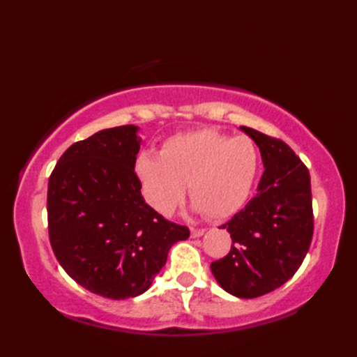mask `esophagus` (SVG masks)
Wrapping results in <instances>:
<instances>
[{"label": "esophagus", "instance_id": "obj_1", "mask_svg": "<svg viewBox=\"0 0 357 357\" xmlns=\"http://www.w3.org/2000/svg\"><path fill=\"white\" fill-rule=\"evenodd\" d=\"M190 233H192V238H201L202 234L206 233V230H204V229H195V227H192Z\"/></svg>", "mask_w": 357, "mask_h": 357}]
</instances>
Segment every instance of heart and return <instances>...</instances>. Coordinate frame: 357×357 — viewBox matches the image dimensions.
Instances as JSON below:
<instances>
[{"instance_id": "b5f03b06", "label": "heart", "mask_w": 357, "mask_h": 357, "mask_svg": "<svg viewBox=\"0 0 357 357\" xmlns=\"http://www.w3.org/2000/svg\"><path fill=\"white\" fill-rule=\"evenodd\" d=\"M259 170V153L248 136L230 138L211 128L170 136L159 156L142 151L135 162L142 192L158 213L172 215L188 183L193 208L224 219L244 206Z\"/></svg>"}]
</instances>
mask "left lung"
<instances>
[{
	"instance_id": "1",
	"label": "left lung",
	"mask_w": 357,
	"mask_h": 357,
	"mask_svg": "<svg viewBox=\"0 0 357 357\" xmlns=\"http://www.w3.org/2000/svg\"><path fill=\"white\" fill-rule=\"evenodd\" d=\"M259 147L264 174L257 193L221 229L230 233V253L211 262L218 284L236 298H259L290 279L313 238L310 173L284 141L241 127Z\"/></svg>"
}]
</instances>
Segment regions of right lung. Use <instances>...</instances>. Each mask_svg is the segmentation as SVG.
Returning <instances> with one entry per match:
<instances>
[{
    "label": "right lung",
    "instance_id": "1",
    "mask_svg": "<svg viewBox=\"0 0 357 357\" xmlns=\"http://www.w3.org/2000/svg\"><path fill=\"white\" fill-rule=\"evenodd\" d=\"M139 127L104 128L67 149L49 178V238L58 262L109 299L147 291L173 244L190 230L144 201L135 173Z\"/></svg>",
    "mask_w": 357,
    "mask_h": 357
}]
</instances>
